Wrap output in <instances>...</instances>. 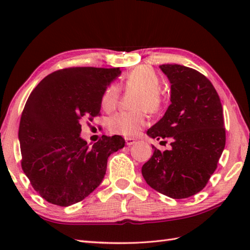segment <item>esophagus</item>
Returning <instances> with one entry per match:
<instances>
[{
	"label": "esophagus",
	"mask_w": 250,
	"mask_h": 250,
	"mask_svg": "<svg viewBox=\"0 0 250 250\" xmlns=\"http://www.w3.org/2000/svg\"><path fill=\"white\" fill-rule=\"evenodd\" d=\"M135 142L136 141L134 139H132V137H126V139H125V143H126V145H128V146L135 144Z\"/></svg>",
	"instance_id": "esophagus-1"
}]
</instances>
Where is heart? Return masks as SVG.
I'll return each instance as SVG.
<instances>
[{"label": "heart", "mask_w": 250, "mask_h": 250, "mask_svg": "<svg viewBox=\"0 0 250 250\" xmlns=\"http://www.w3.org/2000/svg\"><path fill=\"white\" fill-rule=\"evenodd\" d=\"M125 89L139 90L135 95L134 110H122L113 115L108 120L109 129L115 133L125 136H134L139 134L143 126L146 125V114L143 108L151 113H156L164 103L163 94L159 90L160 79L157 73L149 66H137L132 70L124 81ZM120 94L116 84H109L104 89L101 97V106L106 111L113 110Z\"/></svg>", "instance_id": "obj_1"}]
</instances>
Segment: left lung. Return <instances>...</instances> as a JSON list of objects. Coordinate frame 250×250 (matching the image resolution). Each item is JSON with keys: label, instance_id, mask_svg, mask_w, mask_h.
<instances>
[{"label": "left lung", "instance_id": "1", "mask_svg": "<svg viewBox=\"0 0 250 250\" xmlns=\"http://www.w3.org/2000/svg\"><path fill=\"white\" fill-rule=\"evenodd\" d=\"M171 83V104L147 131L151 139L169 140L171 149L153 155L142 167L152 189L172 199L200 192L215 172L226 145L222 106L203 74L184 65L162 64Z\"/></svg>", "mask_w": 250, "mask_h": 250}]
</instances>
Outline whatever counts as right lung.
Here are the masks:
<instances>
[{"mask_svg": "<svg viewBox=\"0 0 250 250\" xmlns=\"http://www.w3.org/2000/svg\"><path fill=\"white\" fill-rule=\"evenodd\" d=\"M119 67H70L49 74L26 101L19 125L21 167L32 187L51 204L70 206L102 183L111 153L125 146L120 135L89 146L82 122L100 114L104 89Z\"/></svg>", "mask_w": 250, "mask_h": 250, "instance_id": "add662e5", "label": "right lung"}]
</instances>
